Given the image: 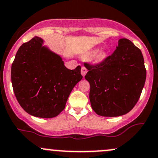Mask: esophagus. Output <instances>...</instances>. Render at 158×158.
Here are the masks:
<instances>
[{
    "label": "esophagus",
    "instance_id": "34e87169",
    "mask_svg": "<svg viewBox=\"0 0 158 158\" xmlns=\"http://www.w3.org/2000/svg\"><path fill=\"white\" fill-rule=\"evenodd\" d=\"M87 72H88V70H87V69H86L85 67V66H82V69H81V74H82V76H85V74L87 73Z\"/></svg>",
    "mask_w": 158,
    "mask_h": 158
}]
</instances>
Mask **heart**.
Returning <instances> with one entry per match:
<instances>
[{
  "label": "heart",
  "mask_w": 158,
  "mask_h": 158,
  "mask_svg": "<svg viewBox=\"0 0 158 158\" xmlns=\"http://www.w3.org/2000/svg\"><path fill=\"white\" fill-rule=\"evenodd\" d=\"M99 49L96 48L94 50H92L91 51H89L87 54V57L91 58L94 57V62L97 63V64H100V63H102L103 61L105 60V59L107 58V54L105 52H100L98 53V52Z\"/></svg>",
  "instance_id": "obj_1"
}]
</instances>
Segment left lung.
<instances>
[{"mask_svg": "<svg viewBox=\"0 0 158 158\" xmlns=\"http://www.w3.org/2000/svg\"><path fill=\"white\" fill-rule=\"evenodd\" d=\"M85 66L89 99L98 115L119 117L135 107L145 85L146 69L142 51L132 41L120 39L117 49L105 60Z\"/></svg>", "mask_w": 158, "mask_h": 158, "instance_id": "left-lung-1", "label": "left lung"}]
</instances>
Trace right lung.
Here are the masks:
<instances>
[{"label":"right lung","instance_id":"add662e5","mask_svg":"<svg viewBox=\"0 0 158 158\" xmlns=\"http://www.w3.org/2000/svg\"><path fill=\"white\" fill-rule=\"evenodd\" d=\"M44 42L35 36L19 47L11 66V81L16 99L26 112L53 118L65 108L82 76L80 66L67 69L62 57Z\"/></svg>","mask_w":158,"mask_h":158}]
</instances>
